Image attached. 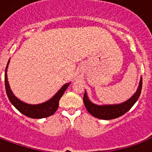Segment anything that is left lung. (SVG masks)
Instances as JSON below:
<instances>
[{
    "mask_svg": "<svg viewBox=\"0 0 152 152\" xmlns=\"http://www.w3.org/2000/svg\"><path fill=\"white\" fill-rule=\"evenodd\" d=\"M142 86V78H141L139 86H138L136 93L129 100L125 101L124 102H122L121 104L103 106L96 105L89 101L86 92L84 94L83 100H84V103H85L87 111L92 115L93 116L99 118V119H102V120L115 119V118L120 117L121 115L125 114L134 105V103L137 102L141 94Z\"/></svg>",
    "mask_w": 152,
    "mask_h": 152,
    "instance_id": "left-lung-1",
    "label": "left lung"
}]
</instances>
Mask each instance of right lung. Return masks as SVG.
Masks as SVG:
<instances>
[{"label":"right lung","mask_w":152,"mask_h":152,"mask_svg":"<svg viewBox=\"0 0 152 152\" xmlns=\"http://www.w3.org/2000/svg\"><path fill=\"white\" fill-rule=\"evenodd\" d=\"M9 63H10V60L8 61L7 66H6V68H5V90H6V94H7V96H8L10 101V102H11L13 105L15 106V108L18 110L19 112H21L22 114L25 115L26 116H28V117L33 118V119H41V118L48 117V116L52 115L57 111V109L58 107V102H59L60 99H61V97L64 94L65 90L67 89V87L69 86L70 83H67L66 85H64L57 92L56 94L53 96L52 99H50L49 101L43 102V103H40V104H37V105L28 104L26 102L20 101L12 93L10 87V85H9L8 78H7V73H6Z\"/></svg>","instance_id":"add662e5"}]
</instances>
